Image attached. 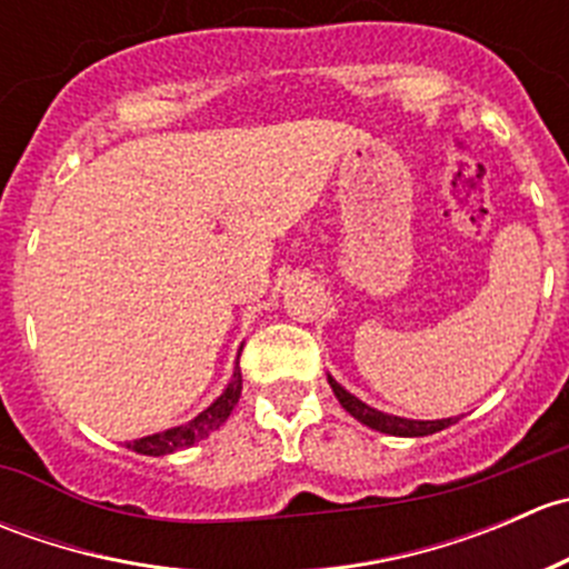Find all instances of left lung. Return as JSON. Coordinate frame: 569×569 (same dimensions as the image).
I'll list each match as a JSON object with an SVG mask.
<instances>
[{"mask_svg":"<svg viewBox=\"0 0 569 569\" xmlns=\"http://www.w3.org/2000/svg\"><path fill=\"white\" fill-rule=\"evenodd\" d=\"M327 382H330L332 393H336V399L341 401L343 410H347L352 418H358L360 423H366V427L377 429V432L399 435V438H423V435H435V432H440V429L457 423V418H440V421H412V418L388 416V412H380V410H375V407L366 405V401H360L358 396H352L347 388L338 386L332 377H327Z\"/></svg>","mask_w":569,"mask_h":569,"instance_id":"obj_1","label":"left lung"}]
</instances>
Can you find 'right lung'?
<instances>
[{"label":"right lung","instance_id":"obj_1","mask_svg":"<svg viewBox=\"0 0 569 569\" xmlns=\"http://www.w3.org/2000/svg\"><path fill=\"white\" fill-rule=\"evenodd\" d=\"M239 396H242V369L237 366L226 391L217 396V399L211 401V405L206 407L198 418L181 423V427L164 429V432L148 435V438L134 440V443H129V449L137 451V455H148V457H162V455H173V451L189 449V446H194L198 440L209 438L214 429H220L222 423H226V418L231 416V410L237 407Z\"/></svg>","mask_w":569,"mask_h":569}]
</instances>
